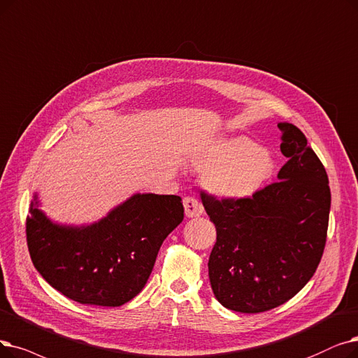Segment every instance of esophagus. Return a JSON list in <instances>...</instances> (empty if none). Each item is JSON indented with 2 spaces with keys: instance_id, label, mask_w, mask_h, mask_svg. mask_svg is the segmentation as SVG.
Returning <instances> with one entry per match:
<instances>
[{
  "instance_id": "34e87169",
  "label": "esophagus",
  "mask_w": 358,
  "mask_h": 358,
  "mask_svg": "<svg viewBox=\"0 0 358 358\" xmlns=\"http://www.w3.org/2000/svg\"><path fill=\"white\" fill-rule=\"evenodd\" d=\"M182 203H184L185 216L187 217H197L203 213V206H201L200 201L196 200L194 197H185Z\"/></svg>"
}]
</instances>
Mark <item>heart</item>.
<instances>
[{"label": "heart", "instance_id": "heart-1", "mask_svg": "<svg viewBox=\"0 0 358 358\" xmlns=\"http://www.w3.org/2000/svg\"><path fill=\"white\" fill-rule=\"evenodd\" d=\"M196 171L206 173L210 193L221 199L252 197L271 178L275 159L271 150L245 136H227L197 150L192 159Z\"/></svg>", "mask_w": 358, "mask_h": 358}]
</instances>
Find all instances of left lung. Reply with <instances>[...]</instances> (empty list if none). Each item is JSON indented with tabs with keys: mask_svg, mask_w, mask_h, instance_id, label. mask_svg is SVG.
I'll list each match as a JSON object with an SVG mask.
<instances>
[{
	"mask_svg": "<svg viewBox=\"0 0 358 358\" xmlns=\"http://www.w3.org/2000/svg\"><path fill=\"white\" fill-rule=\"evenodd\" d=\"M288 158L278 181L250 199L201 201L216 228L209 279L216 300L240 313H260L292 299L323 255L331 210L326 169L306 136L278 122Z\"/></svg>",
	"mask_w": 358,
	"mask_h": 358,
	"instance_id": "1",
	"label": "left lung"
}]
</instances>
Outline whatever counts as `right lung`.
Segmentation results:
<instances>
[{
    "instance_id": "add662e5",
    "label": "right lung",
    "mask_w": 358,
    "mask_h": 358,
    "mask_svg": "<svg viewBox=\"0 0 358 358\" xmlns=\"http://www.w3.org/2000/svg\"><path fill=\"white\" fill-rule=\"evenodd\" d=\"M35 192L26 221L30 257L66 297L118 307L143 289L164 240L184 217L181 197L136 193L92 224L52 221Z\"/></svg>"
}]
</instances>
